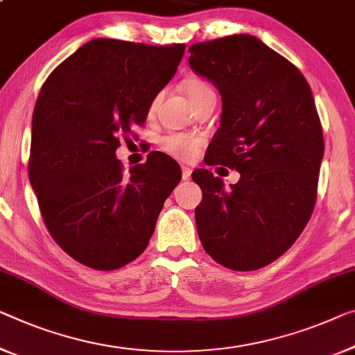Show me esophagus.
<instances>
[{"label": "esophagus", "instance_id": "1", "mask_svg": "<svg viewBox=\"0 0 355 355\" xmlns=\"http://www.w3.org/2000/svg\"><path fill=\"white\" fill-rule=\"evenodd\" d=\"M182 178L183 180L191 178V168L187 167V166H182Z\"/></svg>", "mask_w": 355, "mask_h": 355}]
</instances>
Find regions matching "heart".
I'll list each match as a JSON object with an SVG mask.
<instances>
[{
    "instance_id": "b5f03b06",
    "label": "heart",
    "mask_w": 355,
    "mask_h": 355,
    "mask_svg": "<svg viewBox=\"0 0 355 355\" xmlns=\"http://www.w3.org/2000/svg\"><path fill=\"white\" fill-rule=\"evenodd\" d=\"M183 91L187 92L188 98L191 100L193 105L198 103L200 98L205 97V95L215 94L210 84L200 78H188L187 81L183 83ZM157 98L159 97H155L151 100L150 108H148L150 113L155 110ZM202 145H204L202 137L193 135V134H178V132H172V134L164 135L159 140L161 150L164 153H167L168 156L175 157V159H180V161L194 159V157L198 156L200 148H202Z\"/></svg>"
}]
</instances>
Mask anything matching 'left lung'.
<instances>
[{
    "mask_svg": "<svg viewBox=\"0 0 355 355\" xmlns=\"http://www.w3.org/2000/svg\"><path fill=\"white\" fill-rule=\"evenodd\" d=\"M193 70L221 94V123L205 153L241 180L225 188L207 168L196 226L204 250L232 271H255L295 244L313 215L324 135L313 92L292 62L255 36L189 47Z\"/></svg>",
    "mask_w": 355,
    "mask_h": 355,
    "instance_id": "1",
    "label": "left lung"
}]
</instances>
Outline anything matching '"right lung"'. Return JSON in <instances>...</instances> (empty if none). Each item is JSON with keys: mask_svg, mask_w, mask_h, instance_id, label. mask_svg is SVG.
Instances as JSON below:
<instances>
[{"mask_svg": "<svg viewBox=\"0 0 355 355\" xmlns=\"http://www.w3.org/2000/svg\"><path fill=\"white\" fill-rule=\"evenodd\" d=\"M183 54L184 44L98 38L42 84L31 123L30 183L52 239L84 266L113 271L139 258L182 178L177 161L161 151L125 172L116 150L121 137L144 125Z\"/></svg>", "mask_w": 355, "mask_h": 355, "instance_id": "right-lung-1", "label": "right lung"}]
</instances>
